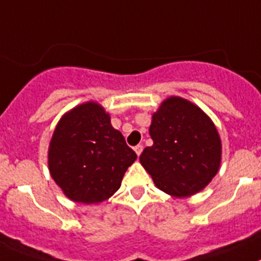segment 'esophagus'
I'll return each mask as SVG.
<instances>
[{
  "instance_id": "obj_1",
  "label": "esophagus",
  "mask_w": 261,
  "mask_h": 261,
  "mask_svg": "<svg viewBox=\"0 0 261 261\" xmlns=\"http://www.w3.org/2000/svg\"><path fill=\"white\" fill-rule=\"evenodd\" d=\"M143 149H144V146L140 145V144H139V145L135 146V152H136V153H137V156H140V154H141Z\"/></svg>"
}]
</instances>
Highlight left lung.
I'll return each instance as SVG.
<instances>
[{"instance_id":"obj_1","label":"left lung","mask_w":261,"mask_h":261,"mask_svg":"<svg viewBox=\"0 0 261 261\" xmlns=\"http://www.w3.org/2000/svg\"><path fill=\"white\" fill-rule=\"evenodd\" d=\"M146 146L140 163L157 188L176 197L195 195L217 173L221 143L216 126L199 107L169 97L152 117Z\"/></svg>"}]
</instances>
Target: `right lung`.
I'll list each match as a JSON object with an SVG mask.
<instances>
[{
  "label": "right lung",
  "instance_id": "obj_1",
  "mask_svg": "<svg viewBox=\"0 0 261 261\" xmlns=\"http://www.w3.org/2000/svg\"><path fill=\"white\" fill-rule=\"evenodd\" d=\"M137 154L96 102L80 105L56 126L49 146V171L69 199L93 204L120 188Z\"/></svg>",
  "mask_w": 261,
  "mask_h": 261
}]
</instances>
